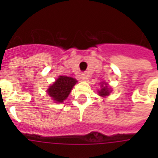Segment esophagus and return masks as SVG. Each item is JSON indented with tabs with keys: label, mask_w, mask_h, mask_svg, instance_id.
<instances>
[{
	"label": "esophagus",
	"mask_w": 158,
	"mask_h": 158,
	"mask_svg": "<svg viewBox=\"0 0 158 158\" xmlns=\"http://www.w3.org/2000/svg\"><path fill=\"white\" fill-rule=\"evenodd\" d=\"M81 79L84 80V81H86L88 79V75L86 74H81Z\"/></svg>",
	"instance_id": "obj_1"
}]
</instances>
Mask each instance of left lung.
Wrapping results in <instances>:
<instances>
[{"mask_svg": "<svg viewBox=\"0 0 158 158\" xmlns=\"http://www.w3.org/2000/svg\"><path fill=\"white\" fill-rule=\"evenodd\" d=\"M101 86H102L101 90H98V92L99 96H101V97L109 96L110 93V89H109V87L107 86V84H106V83H102Z\"/></svg>", "mask_w": 158, "mask_h": 158, "instance_id": "obj_1", "label": "left lung"}]
</instances>
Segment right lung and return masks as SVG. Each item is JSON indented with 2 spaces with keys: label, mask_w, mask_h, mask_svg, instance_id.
<instances>
[{
  "label": "right lung",
  "mask_w": 158,
  "mask_h": 158,
  "mask_svg": "<svg viewBox=\"0 0 158 158\" xmlns=\"http://www.w3.org/2000/svg\"><path fill=\"white\" fill-rule=\"evenodd\" d=\"M77 83L72 77L59 76V78L48 89V95L56 102H63L68 98L71 89Z\"/></svg>",
  "instance_id": "obj_1"
}]
</instances>
